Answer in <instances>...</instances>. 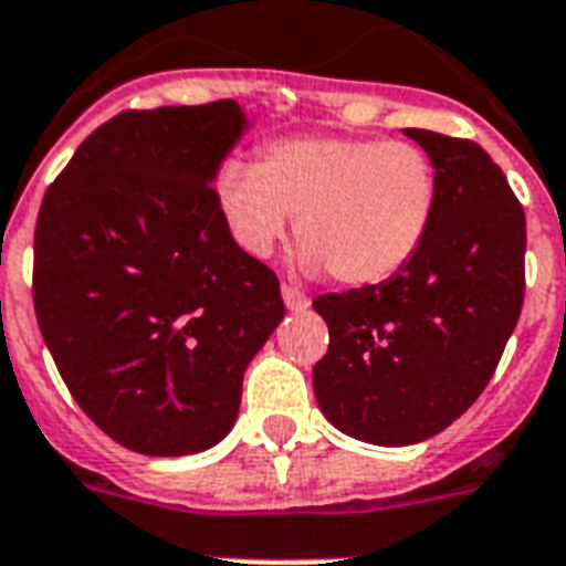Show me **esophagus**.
I'll use <instances>...</instances> for the list:
<instances>
[{"mask_svg": "<svg viewBox=\"0 0 566 566\" xmlns=\"http://www.w3.org/2000/svg\"><path fill=\"white\" fill-rule=\"evenodd\" d=\"M282 298H284V305H287V311H293V314H298V311H307V296L298 287H291V284H284L282 287Z\"/></svg>", "mask_w": 566, "mask_h": 566, "instance_id": "obj_1", "label": "esophagus"}]
</instances>
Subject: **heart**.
<instances>
[{"mask_svg": "<svg viewBox=\"0 0 566 566\" xmlns=\"http://www.w3.org/2000/svg\"><path fill=\"white\" fill-rule=\"evenodd\" d=\"M218 206L252 259H268L298 218L307 273L331 270L348 287H375L424 247L439 174L410 142L291 136L261 150L259 165H223Z\"/></svg>", "mask_w": 566, "mask_h": 566, "instance_id": "obj_1", "label": "heart"}]
</instances>
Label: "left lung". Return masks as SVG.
Returning <instances> with one entry per match:
<instances>
[{
	"label": "left lung",
	"mask_w": 566,
	"mask_h": 566,
	"mask_svg": "<svg viewBox=\"0 0 566 566\" xmlns=\"http://www.w3.org/2000/svg\"><path fill=\"white\" fill-rule=\"evenodd\" d=\"M439 174L424 247L375 287L325 293L328 355L314 395L339 433L403 448L442 433L480 398L523 307L526 214L491 156L407 127Z\"/></svg>",
	"instance_id": "left-lung-1"
}]
</instances>
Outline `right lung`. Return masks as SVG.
Instances as JSON below:
<instances>
[{"label": "right lung", "instance_id": "obj_1", "mask_svg": "<svg viewBox=\"0 0 566 566\" xmlns=\"http://www.w3.org/2000/svg\"><path fill=\"white\" fill-rule=\"evenodd\" d=\"M238 101L122 113L45 191L34 311L81 410L145 457H191L235 427L243 371L282 323L279 279L241 250L214 179Z\"/></svg>", "mask_w": 566, "mask_h": 566}]
</instances>
